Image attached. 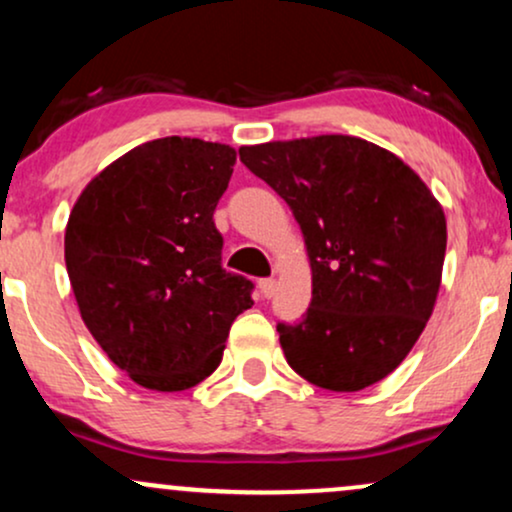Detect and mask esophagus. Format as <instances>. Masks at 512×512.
Returning a JSON list of instances; mask_svg holds the SVG:
<instances>
[{"label":"esophagus","instance_id":"1","mask_svg":"<svg viewBox=\"0 0 512 512\" xmlns=\"http://www.w3.org/2000/svg\"><path fill=\"white\" fill-rule=\"evenodd\" d=\"M260 293L264 298H272V293L276 291V281L274 279H260Z\"/></svg>","mask_w":512,"mask_h":512}]
</instances>
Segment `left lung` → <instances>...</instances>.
<instances>
[{
	"instance_id": "obj_1",
	"label": "left lung",
	"mask_w": 512,
	"mask_h": 512,
	"mask_svg": "<svg viewBox=\"0 0 512 512\" xmlns=\"http://www.w3.org/2000/svg\"><path fill=\"white\" fill-rule=\"evenodd\" d=\"M240 161L289 204L303 231L313 298L281 349L301 378L358 392L407 358L443 276V207L392 151L346 134L240 146Z\"/></svg>"
}]
</instances>
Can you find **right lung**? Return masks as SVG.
Wrapping results in <instances>:
<instances>
[{
    "label": "right lung",
    "mask_w": 512,
    "mask_h": 512,
    "mask_svg": "<svg viewBox=\"0 0 512 512\" xmlns=\"http://www.w3.org/2000/svg\"><path fill=\"white\" fill-rule=\"evenodd\" d=\"M236 149L190 137L134 146L76 199L64 262L88 332L146 390L180 392L221 363L252 281L221 267L214 209Z\"/></svg>",
    "instance_id": "right-lung-1"
}]
</instances>
